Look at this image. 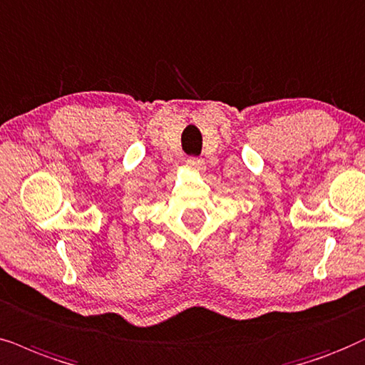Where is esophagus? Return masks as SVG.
Masks as SVG:
<instances>
[{
	"instance_id": "esophagus-1",
	"label": "esophagus",
	"mask_w": 365,
	"mask_h": 365,
	"mask_svg": "<svg viewBox=\"0 0 365 365\" xmlns=\"http://www.w3.org/2000/svg\"><path fill=\"white\" fill-rule=\"evenodd\" d=\"M187 167L192 170H197V172H202V170L205 168V163H204V160H200V158H188Z\"/></svg>"
}]
</instances>
